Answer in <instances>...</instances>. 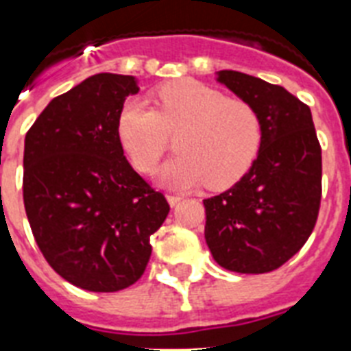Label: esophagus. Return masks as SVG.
<instances>
[{"mask_svg":"<svg viewBox=\"0 0 351 351\" xmlns=\"http://www.w3.org/2000/svg\"><path fill=\"white\" fill-rule=\"evenodd\" d=\"M180 200H182L180 195H167V202H169L171 206H176Z\"/></svg>","mask_w":351,"mask_h":351,"instance_id":"obj_1","label":"esophagus"}]
</instances>
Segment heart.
Returning <instances> with one entry per match:
<instances>
[{"mask_svg":"<svg viewBox=\"0 0 351 351\" xmlns=\"http://www.w3.org/2000/svg\"><path fill=\"white\" fill-rule=\"evenodd\" d=\"M156 107L127 100L118 112V140L138 171L151 173L169 134L178 132L180 154L158 173L165 186L186 189L208 182L211 189H228L250 171L262 142L261 117L251 104L178 80L156 90Z\"/></svg>","mask_w":351,"mask_h":351,"instance_id":"obj_1","label":"heart"}]
</instances>
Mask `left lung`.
Masks as SVG:
<instances>
[{
  "mask_svg": "<svg viewBox=\"0 0 351 351\" xmlns=\"http://www.w3.org/2000/svg\"><path fill=\"white\" fill-rule=\"evenodd\" d=\"M240 100L255 107L262 142L250 171L228 191L206 198V242L217 264L267 273L310 239L322 195V156L310 107L280 85L220 71Z\"/></svg>",
  "mask_w": 351,
  "mask_h": 351,
  "instance_id": "obj_1",
  "label": "left lung"
}]
</instances>
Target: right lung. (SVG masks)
Listing matches in <instances>:
<instances>
[{
	"mask_svg": "<svg viewBox=\"0 0 351 351\" xmlns=\"http://www.w3.org/2000/svg\"><path fill=\"white\" fill-rule=\"evenodd\" d=\"M134 76L101 73L56 96L25 136L23 204L49 266L87 291L142 277L169 204L123 156L117 120Z\"/></svg>",
	"mask_w": 351,
	"mask_h": 351,
	"instance_id": "right-lung-1",
	"label": "right lung"
}]
</instances>
